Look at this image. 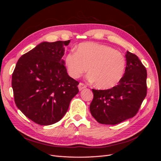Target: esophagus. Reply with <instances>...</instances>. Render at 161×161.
<instances>
[{
    "mask_svg": "<svg viewBox=\"0 0 161 161\" xmlns=\"http://www.w3.org/2000/svg\"><path fill=\"white\" fill-rule=\"evenodd\" d=\"M79 86V91H81V90H82V89H85L86 87V86L84 83H82V82H80L79 86Z\"/></svg>",
    "mask_w": 161,
    "mask_h": 161,
    "instance_id": "1",
    "label": "esophagus"
}]
</instances>
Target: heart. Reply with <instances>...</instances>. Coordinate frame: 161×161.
Wrapping results in <instances>:
<instances>
[{"instance_id":"b5f03b06","label":"heart","mask_w":161,"mask_h":161,"mask_svg":"<svg viewBox=\"0 0 161 161\" xmlns=\"http://www.w3.org/2000/svg\"><path fill=\"white\" fill-rule=\"evenodd\" d=\"M65 65L70 76L78 79L89 68V79L97 87L109 89L118 85L122 79L126 66L125 58L113 47L97 43H82L75 53L65 57Z\"/></svg>"}]
</instances>
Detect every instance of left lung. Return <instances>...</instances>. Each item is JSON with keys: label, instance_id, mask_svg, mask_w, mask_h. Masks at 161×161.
Listing matches in <instances>:
<instances>
[{"label": "left lung", "instance_id": "1", "mask_svg": "<svg viewBox=\"0 0 161 161\" xmlns=\"http://www.w3.org/2000/svg\"><path fill=\"white\" fill-rule=\"evenodd\" d=\"M125 73L118 85L107 90L92 89V117L102 124L115 125L136 115L147 93V72L138 56L127 51Z\"/></svg>", "mask_w": 161, "mask_h": 161}]
</instances>
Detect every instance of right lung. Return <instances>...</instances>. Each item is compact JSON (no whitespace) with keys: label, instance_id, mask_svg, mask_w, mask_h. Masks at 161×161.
I'll return each mask as SVG.
<instances>
[{"label":"right lung","instance_id":"obj_1","mask_svg":"<svg viewBox=\"0 0 161 161\" xmlns=\"http://www.w3.org/2000/svg\"><path fill=\"white\" fill-rule=\"evenodd\" d=\"M70 40L42 42L19 58L12 75L17 108L34 122L59 121L78 92L79 82L69 76L62 59Z\"/></svg>","mask_w":161,"mask_h":161}]
</instances>
